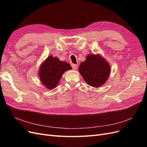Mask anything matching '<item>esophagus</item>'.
I'll return each instance as SVG.
<instances>
[{
  "instance_id": "34e87169",
  "label": "esophagus",
  "mask_w": 147,
  "mask_h": 147,
  "mask_svg": "<svg viewBox=\"0 0 147 147\" xmlns=\"http://www.w3.org/2000/svg\"><path fill=\"white\" fill-rule=\"evenodd\" d=\"M71 67L73 68V69H76L77 68H78V65L77 64H71Z\"/></svg>"
}]
</instances>
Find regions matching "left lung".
Returning a JSON list of instances; mask_svg holds the SVG:
<instances>
[{"label": "left lung", "mask_w": 147, "mask_h": 147, "mask_svg": "<svg viewBox=\"0 0 147 147\" xmlns=\"http://www.w3.org/2000/svg\"><path fill=\"white\" fill-rule=\"evenodd\" d=\"M79 72L89 86L98 88L109 79L111 67L101 55L92 53L88 55L85 61L81 63Z\"/></svg>", "instance_id": "obj_1"}]
</instances>
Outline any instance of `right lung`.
I'll use <instances>...</instances> for the list:
<instances>
[{"mask_svg":"<svg viewBox=\"0 0 147 147\" xmlns=\"http://www.w3.org/2000/svg\"><path fill=\"white\" fill-rule=\"evenodd\" d=\"M71 69V65L67 62L50 55L40 64L38 75L46 88L53 89L58 86L63 74Z\"/></svg>","mask_w":147,"mask_h":147,"instance_id":"1","label":"right lung"}]
</instances>
